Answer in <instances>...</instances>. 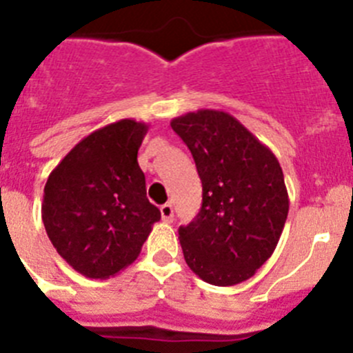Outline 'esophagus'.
<instances>
[{
  "instance_id": "34e87169",
  "label": "esophagus",
  "mask_w": 353,
  "mask_h": 353,
  "mask_svg": "<svg viewBox=\"0 0 353 353\" xmlns=\"http://www.w3.org/2000/svg\"><path fill=\"white\" fill-rule=\"evenodd\" d=\"M161 215L162 221H166V223H171L173 221V205L171 203H164L161 207Z\"/></svg>"
}]
</instances>
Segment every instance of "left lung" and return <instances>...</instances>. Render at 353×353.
I'll return each mask as SVG.
<instances>
[{
	"instance_id": "obj_1",
	"label": "left lung",
	"mask_w": 353,
	"mask_h": 353,
	"mask_svg": "<svg viewBox=\"0 0 353 353\" xmlns=\"http://www.w3.org/2000/svg\"><path fill=\"white\" fill-rule=\"evenodd\" d=\"M196 162L203 203L179 228L189 269L215 286L248 281L272 256L288 215L279 161L232 114L199 109L171 120Z\"/></svg>"
}]
</instances>
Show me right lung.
<instances>
[{
    "label": "right lung",
    "mask_w": 353,
    "mask_h": 353,
    "mask_svg": "<svg viewBox=\"0 0 353 353\" xmlns=\"http://www.w3.org/2000/svg\"><path fill=\"white\" fill-rule=\"evenodd\" d=\"M146 132V123L130 118L109 123L81 139L46 182V232L83 276L108 279L125 269L161 219L138 164Z\"/></svg>",
    "instance_id": "1"
}]
</instances>
